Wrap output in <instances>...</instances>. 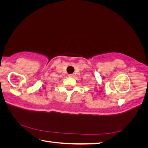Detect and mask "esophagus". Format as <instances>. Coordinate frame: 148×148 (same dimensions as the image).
I'll use <instances>...</instances> for the list:
<instances>
[{
    "label": "esophagus",
    "instance_id": "esophagus-1",
    "mask_svg": "<svg viewBox=\"0 0 148 148\" xmlns=\"http://www.w3.org/2000/svg\"><path fill=\"white\" fill-rule=\"evenodd\" d=\"M69 77H71V78H73V77H74V75L73 74H69Z\"/></svg>",
    "mask_w": 148,
    "mask_h": 148
}]
</instances>
